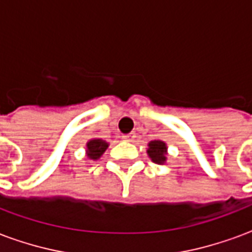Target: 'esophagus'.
<instances>
[{
	"instance_id": "1",
	"label": "esophagus",
	"mask_w": 252,
	"mask_h": 252,
	"mask_svg": "<svg viewBox=\"0 0 252 252\" xmlns=\"http://www.w3.org/2000/svg\"><path fill=\"white\" fill-rule=\"evenodd\" d=\"M135 137H136V135H135L133 132H131V133H126V135H123V139H124L126 142H133V140H135Z\"/></svg>"
}]
</instances>
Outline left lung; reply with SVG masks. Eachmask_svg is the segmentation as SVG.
Segmentation results:
<instances>
[{
    "mask_svg": "<svg viewBox=\"0 0 252 252\" xmlns=\"http://www.w3.org/2000/svg\"><path fill=\"white\" fill-rule=\"evenodd\" d=\"M166 144L160 140H154L148 144V155L155 163H164L166 160Z\"/></svg>",
    "mask_w": 252,
    "mask_h": 252,
    "instance_id": "8db88e82",
    "label": "left lung"
}]
</instances>
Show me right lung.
Masks as SVG:
<instances>
[{
  "instance_id": "1",
  "label": "right lung",
  "mask_w": 252,
  "mask_h": 252,
  "mask_svg": "<svg viewBox=\"0 0 252 252\" xmlns=\"http://www.w3.org/2000/svg\"><path fill=\"white\" fill-rule=\"evenodd\" d=\"M108 147V143L101 139H93L88 143V157L90 159H98Z\"/></svg>"
}]
</instances>
